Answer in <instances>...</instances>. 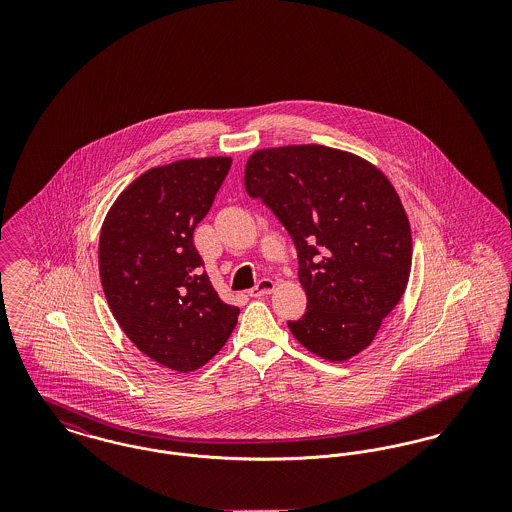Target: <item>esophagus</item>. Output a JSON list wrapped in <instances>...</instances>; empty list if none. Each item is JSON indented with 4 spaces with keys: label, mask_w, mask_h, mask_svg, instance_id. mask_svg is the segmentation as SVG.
Here are the masks:
<instances>
[{
    "label": "esophagus",
    "mask_w": 512,
    "mask_h": 512,
    "mask_svg": "<svg viewBox=\"0 0 512 512\" xmlns=\"http://www.w3.org/2000/svg\"><path fill=\"white\" fill-rule=\"evenodd\" d=\"M274 280H270V278H261L257 284H255V288H251L249 290V295L251 297H261V295H267V293L274 292Z\"/></svg>",
    "instance_id": "obj_1"
}]
</instances>
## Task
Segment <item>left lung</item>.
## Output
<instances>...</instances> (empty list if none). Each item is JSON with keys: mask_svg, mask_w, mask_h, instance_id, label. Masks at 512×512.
Instances as JSON below:
<instances>
[{"mask_svg": "<svg viewBox=\"0 0 512 512\" xmlns=\"http://www.w3.org/2000/svg\"><path fill=\"white\" fill-rule=\"evenodd\" d=\"M245 190L292 236L307 311L293 336L328 361L374 340L407 288L411 226L390 180L365 159L326 146L259 149Z\"/></svg>", "mask_w": 512, "mask_h": 512, "instance_id": "1", "label": "left lung"}]
</instances>
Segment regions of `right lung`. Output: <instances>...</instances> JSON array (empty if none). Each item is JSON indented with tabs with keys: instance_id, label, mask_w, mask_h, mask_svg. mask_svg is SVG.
I'll return each instance as SVG.
<instances>
[{
	"instance_id": "1",
	"label": "right lung",
	"mask_w": 512,
	"mask_h": 512,
	"mask_svg": "<svg viewBox=\"0 0 512 512\" xmlns=\"http://www.w3.org/2000/svg\"><path fill=\"white\" fill-rule=\"evenodd\" d=\"M230 165V157H205L144 172L101 228L99 276L111 313L144 355L178 372L215 357L240 315L215 292L194 245Z\"/></svg>"
}]
</instances>
